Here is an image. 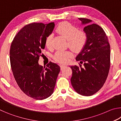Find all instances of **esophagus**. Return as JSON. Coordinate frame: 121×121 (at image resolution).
Masks as SVG:
<instances>
[{
  "instance_id": "esophagus-1",
  "label": "esophagus",
  "mask_w": 121,
  "mask_h": 121,
  "mask_svg": "<svg viewBox=\"0 0 121 121\" xmlns=\"http://www.w3.org/2000/svg\"><path fill=\"white\" fill-rule=\"evenodd\" d=\"M60 68H61V70H62V69H63V68H65V67H66V66H65V65H60Z\"/></svg>"
}]
</instances>
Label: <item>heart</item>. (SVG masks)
<instances>
[{
    "label": "heart",
    "instance_id": "1",
    "mask_svg": "<svg viewBox=\"0 0 121 121\" xmlns=\"http://www.w3.org/2000/svg\"><path fill=\"white\" fill-rule=\"evenodd\" d=\"M56 32L66 39L69 48L75 52H81L87 43L88 36L86 32L83 30H78L77 26L69 22L61 23L57 26ZM52 35H49L45 38V44L48 48L52 46ZM72 56L70 51H58L53 56V59L58 62L66 63Z\"/></svg>",
    "mask_w": 121,
    "mask_h": 121
}]
</instances>
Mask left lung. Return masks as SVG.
Returning a JSON list of instances; mask_svg holds the SVG:
<instances>
[{"label": "left lung", "instance_id": "1", "mask_svg": "<svg viewBox=\"0 0 121 121\" xmlns=\"http://www.w3.org/2000/svg\"><path fill=\"white\" fill-rule=\"evenodd\" d=\"M79 19L87 35V43L77 56L79 65L71 66L73 75L71 83L79 95L91 96L103 86L109 73L110 65V45L107 35L101 27L96 24H87L91 21L86 18Z\"/></svg>", "mask_w": 121, "mask_h": 121}]
</instances>
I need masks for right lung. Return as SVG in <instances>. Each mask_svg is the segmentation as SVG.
<instances>
[{
    "label": "right lung",
    "instance_id": "obj_1",
    "mask_svg": "<svg viewBox=\"0 0 121 121\" xmlns=\"http://www.w3.org/2000/svg\"><path fill=\"white\" fill-rule=\"evenodd\" d=\"M54 27L53 22L27 24L16 35L10 48L14 78L26 95L36 100H43L52 95L60 71V67L51 61L46 67L38 64L45 38Z\"/></svg>",
    "mask_w": 121,
    "mask_h": 121
}]
</instances>
